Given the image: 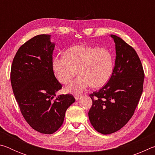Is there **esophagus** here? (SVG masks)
<instances>
[{"label":"esophagus","mask_w":155,"mask_h":155,"mask_svg":"<svg viewBox=\"0 0 155 155\" xmlns=\"http://www.w3.org/2000/svg\"><path fill=\"white\" fill-rule=\"evenodd\" d=\"M81 96H82L81 95H75L74 96V98L76 99V101H78V100H79L81 98Z\"/></svg>","instance_id":"obj_1"}]
</instances>
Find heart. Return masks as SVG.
I'll return each mask as SVG.
<instances>
[{"label": "heart", "instance_id": "b5f03b06", "mask_svg": "<svg viewBox=\"0 0 155 155\" xmlns=\"http://www.w3.org/2000/svg\"><path fill=\"white\" fill-rule=\"evenodd\" d=\"M52 68L63 84L70 82L78 72L79 77L66 87L68 92L77 94L91 85L99 87L105 85L112 74L114 59L107 48L74 46L67 49L64 56L54 57Z\"/></svg>", "mask_w": 155, "mask_h": 155}]
</instances>
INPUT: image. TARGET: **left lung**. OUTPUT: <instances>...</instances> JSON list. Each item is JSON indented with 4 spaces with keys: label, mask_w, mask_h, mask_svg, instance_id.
Here are the masks:
<instances>
[{
    "label": "left lung",
    "mask_w": 155,
    "mask_h": 155,
    "mask_svg": "<svg viewBox=\"0 0 155 155\" xmlns=\"http://www.w3.org/2000/svg\"><path fill=\"white\" fill-rule=\"evenodd\" d=\"M115 44V66L105 85L90 94L88 113L91 125L103 135L122 128L133 116L143 91L144 72L137 52L119 37Z\"/></svg>",
    "instance_id": "left-lung-1"
}]
</instances>
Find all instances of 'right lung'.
<instances>
[{"label":"right lung","mask_w":155,"mask_h":155,"mask_svg":"<svg viewBox=\"0 0 155 155\" xmlns=\"http://www.w3.org/2000/svg\"><path fill=\"white\" fill-rule=\"evenodd\" d=\"M50 35H38L20 47L13 60L11 83L15 100L26 121L44 134L61 127L67 109L75 102L72 94L59 95L62 88L54 74Z\"/></svg>","instance_id":"add662e5"}]
</instances>
